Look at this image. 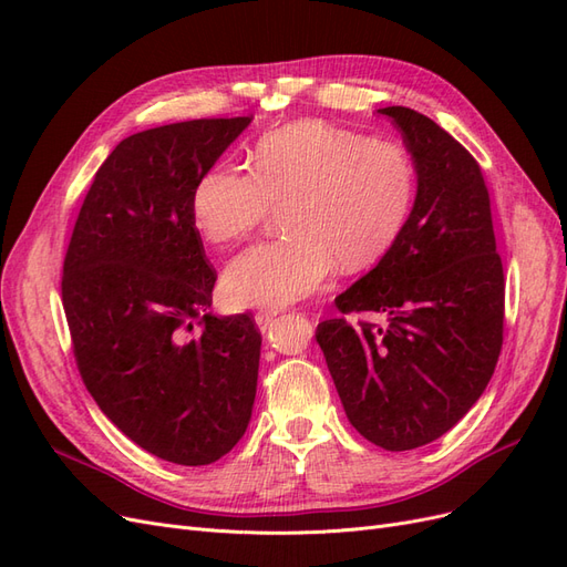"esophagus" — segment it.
I'll use <instances>...</instances> for the list:
<instances>
[{
	"instance_id": "obj_1",
	"label": "esophagus",
	"mask_w": 567,
	"mask_h": 567,
	"mask_svg": "<svg viewBox=\"0 0 567 567\" xmlns=\"http://www.w3.org/2000/svg\"><path fill=\"white\" fill-rule=\"evenodd\" d=\"M277 315L279 312H274V310H260L255 315V323L260 326L262 331H267V329H271V323H274V319H277Z\"/></svg>"
}]
</instances>
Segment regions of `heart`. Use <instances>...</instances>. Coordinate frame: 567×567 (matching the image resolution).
Segmentation results:
<instances>
[{"label": "heart", "mask_w": 567, "mask_h": 567, "mask_svg": "<svg viewBox=\"0 0 567 567\" xmlns=\"http://www.w3.org/2000/svg\"><path fill=\"white\" fill-rule=\"evenodd\" d=\"M416 194V169L402 144L364 140L323 123L262 136L252 175L217 163L198 177L192 217L205 241L229 246L285 205L290 234L236 255L225 296L236 307H284L315 293L333 274L373 267L398 241Z\"/></svg>", "instance_id": "heart-1"}]
</instances>
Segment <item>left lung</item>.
I'll use <instances>...</instances> for the list:
<instances>
[{
  "label": "left lung",
  "instance_id": "8db88e82",
  "mask_svg": "<svg viewBox=\"0 0 567 567\" xmlns=\"http://www.w3.org/2000/svg\"><path fill=\"white\" fill-rule=\"evenodd\" d=\"M379 113L414 158V210L383 260L336 298L340 315L317 326V342L357 433L406 452L442 437L485 392L506 281L477 161L431 117Z\"/></svg>",
  "mask_w": 567,
  "mask_h": 567
}]
</instances>
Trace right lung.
<instances>
[{"label": "right lung", "instance_id": "1", "mask_svg": "<svg viewBox=\"0 0 567 567\" xmlns=\"http://www.w3.org/2000/svg\"><path fill=\"white\" fill-rule=\"evenodd\" d=\"M252 115L136 132L96 169L65 250L61 298L99 409L148 454L205 466L244 437L262 336L210 317L217 271L192 217L198 177Z\"/></svg>", "mask_w": 567, "mask_h": 567}]
</instances>
